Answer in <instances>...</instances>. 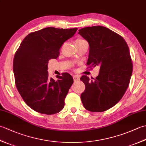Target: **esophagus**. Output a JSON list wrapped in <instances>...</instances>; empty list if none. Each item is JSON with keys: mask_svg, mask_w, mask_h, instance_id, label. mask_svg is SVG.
Listing matches in <instances>:
<instances>
[{"mask_svg": "<svg viewBox=\"0 0 146 146\" xmlns=\"http://www.w3.org/2000/svg\"><path fill=\"white\" fill-rule=\"evenodd\" d=\"M73 80H74V81H75V82H78V80H80V78L78 76L75 75V76H73Z\"/></svg>", "mask_w": 146, "mask_h": 146, "instance_id": "1", "label": "esophagus"}]
</instances>
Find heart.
Here are the masks:
<instances>
[{
  "mask_svg": "<svg viewBox=\"0 0 146 146\" xmlns=\"http://www.w3.org/2000/svg\"><path fill=\"white\" fill-rule=\"evenodd\" d=\"M84 41H85V40H83L82 39H77L76 40V44H79V43H82Z\"/></svg>",
  "mask_w": 146,
  "mask_h": 146,
  "instance_id": "heart-1",
  "label": "heart"
}]
</instances>
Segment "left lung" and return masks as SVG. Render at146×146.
Instances as JSON below:
<instances>
[{
    "label": "left lung",
    "instance_id": "8db88e82",
    "mask_svg": "<svg viewBox=\"0 0 146 146\" xmlns=\"http://www.w3.org/2000/svg\"><path fill=\"white\" fill-rule=\"evenodd\" d=\"M78 34L89 44L86 64L100 66L95 78H80L85 85L81 100L87 110L102 112L116 105L128 88L132 73L129 49L122 36L104 26L84 27Z\"/></svg>",
    "mask_w": 146,
    "mask_h": 146
}]
</instances>
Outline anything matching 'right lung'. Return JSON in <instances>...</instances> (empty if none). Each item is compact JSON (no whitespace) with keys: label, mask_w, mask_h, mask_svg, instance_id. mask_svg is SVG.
<instances>
[{"label":"right lung","mask_w":146,"mask_h":146,"mask_svg":"<svg viewBox=\"0 0 146 146\" xmlns=\"http://www.w3.org/2000/svg\"><path fill=\"white\" fill-rule=\"evenodd\" d=\"M77 28L46 27L29 34L21 43L13 61L15 86L25 103L33 110L52 115L64 108V99L73 83L69 73L49 78V60L56 59L63 43Z\"/></svg>","instance_id":"obj_1"}]
</instances>
